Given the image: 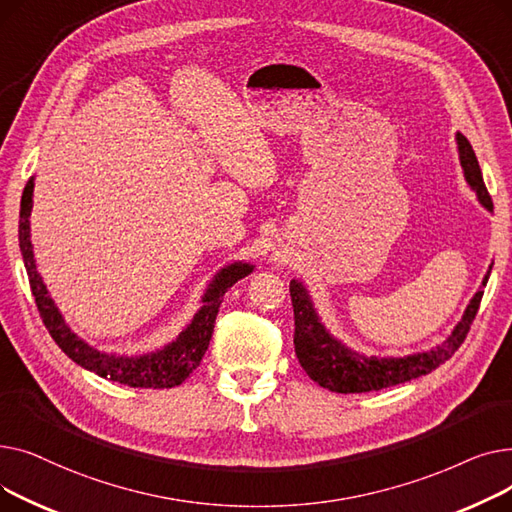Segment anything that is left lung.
I'll return each instance as SVG.
<instances>
[{"label": "left lung", "instance_id": "obj_1", "mask_svg": "<svg viewBox=\"0 0 512 512\" xmlns=\"http://www.w3.org/2000/svg\"><path fill=\"white\" fill-rule=\"evenodd\" d=\"M456 145H459V159H461V166L469 186L477 193L479 203L488 211H494L492 197L488 193L486 184H483L481 168L477 164V157L471 143L463 137L461 132H456ZM488 278H490V272L486 278H483V286L488 284ZM481 297H483V290H477L463 319L459 321V326L454 328V332L448 336L444 344L432 348V351L427 353L378 359V357H367L357 351H351V348L338 342L319 321L313 309V303L309 299L307 288L299 280H292L290 299L294 309V353H297L299 363L307 371L309 378L317 382L321 388H328L332 392L357 394V392H371V390L390 388L396 384H405L419 378V375L432 373L444 361H448L456 351H459V346L465 342L471 330Z\"/></svg>", "mask_w": 512, "mask_h": 512}]
</instances>
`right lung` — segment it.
Listing matches in <instances>:
<instances>
[{
  "instance_id": "right-lung-1",
  "label": "right lung",
  "mask_w": 512,
  "mask_h": 512,
  "mask_svg": "<svg viewBox=\"0 0 512 512\" xmlns=\"http://www.w3.org/2000/svg\"><path fill=\"white\" fill-rule=\"evenodd\" d=\"M33 178L26 182L22 201H20V222H18V242H20V253L24 259L26 274H29V284L33 290V297L39 309V315L51 338L62 351L80 367H85L101 378L110 382H120L130 388H174L180 386L188 375H191L205 351L209 346L215 317H218V309L224 301L226 290L236 284L240 278H245L253 272V265L249 263H232L213 278L209 284L203 307L195 313L191 324L186 326L180 336L170 342L168 346L155 351L151 355L141 357H116V355H105L99 353L97 348L89 346L85 340H80L62 319L58 307L53 305L49 299L47 288L37 274L33 245H31V209H33Z\"/></svg>"
}]
</instances>
